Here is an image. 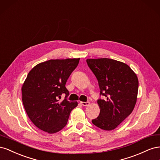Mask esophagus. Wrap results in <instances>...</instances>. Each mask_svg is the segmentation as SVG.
Wrapping results in <instances>:
<instances>
[{"label":"esophagus","mask_w":160,"mask_h":160,"mask_svg":"<svg viewBox=\"0 0 160 160\" xmlns=\"http://www.w3.org/2000/svg\"><path fill=\"white\" fill-rule=\"evenodd\" d=\"M89 101H87V102H83V101H81V104L83 106H88L89 105Z\"/></svg>","instance_id":"esophagus-1"}]
</instances>
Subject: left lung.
<instances>
[{
  "label": "left lung",
  "instance_id": "left-lung-1",
  "mask_svg": "<svg viewBox=\"0 0 160 160\" xmlns=\"http://www.w3.org/2000/svg\"><path fill=\"white\" fill-rule=\"evenodd\" d=\"M87 63L98 81L100 113L92 119L95 126L112 130L132 113L136 103L138 79L130 67L111 59H87Z\"/></svg>",
  "mask_w": 160,
  "mask_h": 160
}]
</instances>
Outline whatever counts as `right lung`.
Segmentation results:
<instances>
[{"instance_id": "1", "label": "right lung", "mask_w": 160, "mask_h": 160, "mask_svg": "<svg viewBox=\"0 0 160 160\" xmlns=\"http://www.w3.org/2000/svg\"><path fill=\"white\" fill-rule=\"evenodd\" d=\"M79 62V59L49 60L37 65L28 72L22 87L24 108L31 122L49 133L59 132L68 122L77 101L67 99L65 85ZM62 94L65 99L58 102Z\"/></svg>"}]
</instances>
